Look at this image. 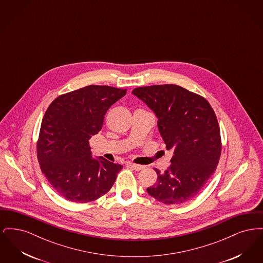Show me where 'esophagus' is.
<instances>
[{"label":"esophagus","mask_w":263,"mask_h":263,"mask_svg":"<svg viewBox=\"0 0 263 263\" xmlns=\"http://www.w3.org/2000/svg\"><path fill=\"white\" fill-rule=\"evenodd\" d=\"M127 166L135 170V171H141L144 168L143 165H140V164H136V163H127Z\"/></svg>","instance_id":"esophagus-1"}]
</instances>
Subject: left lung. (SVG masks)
Returning <instances> with one entry per match:
<instances>
[{
    "instance_id": "left-lung-1",
    "label": "left lung",
    "mask_w": 263,
    "mask_h": 263,
    "mask_svg": "<svg viewBox=\"0 0 263 263\" xmlns=\"http://www.w3.org/2000/svg\"><path fill=\"white\" fill-rule=\"evenodd\" d=\"M132 93L156 114L166 150L174 152L171 166L147 188L155 199L166 205L193 199L216 171L221 156L217 117L209 102L186 88L156 85Z\"/></svg>"
}]
</instances>
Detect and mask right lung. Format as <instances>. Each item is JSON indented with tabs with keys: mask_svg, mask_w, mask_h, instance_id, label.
<instances>
[{
	"mask_svg": "<svg viewBox=\"0 0 263 263\" xmlns=\"http://www.w3.org/2000/svg\"><path fill=\"white\" fill-rule=\"evenodd\" d=\"M125 95L126 89L91 85L58 97L47 108L38 138V162L65 199L90 202L112 187L122 165L93 158L88 140L100 132L108 108Z\"/></svg>",
	"mask_w": 263,
	"mask_h": 263,
	"instance_id": "obj_1",
	"label": "right lung"
}]
</instances>
